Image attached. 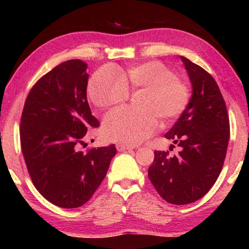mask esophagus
Instances as JSON below:
<instances>
[{
    "instance_id": "esophagus-1",
    "label": "esophagus",
    "mask_w": 249,
    "mask_h": 249,
    "mask_svg": "<svg viewBox=\"0 0 249 249\" xmlns=\"http://www.w3.org/2000/svg\"><path fill=\"white\" fill-rule=\"evenodd\" d=\"M133 147L132 146H128V145H124V144H116V149L119 151H125L127 149H132Z\"/></svg>"
}]
</instances>
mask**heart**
I'll use <instances>...</instances> for the list:
<instances>
[{
  "label": "heart",
  "mask_w": 249,
  "mask_h": 249,
  "mask_svg": "<svg viewBox=\"0 0 249 249\" xmlns=\"http://www.w3.org/2000/svg\"><path fill=\"white\" fill-rule=\"evenodd\" d=\"M128 87L142 90L140 107H117L103 122L104 136L126 145L149 137L157 128L158 117L170 121L182 114L191 98L189 84L160 61L144 62L122 72L115 66H104L91 77L88 93L96 107H108L128 99Z\"/></svg>",
  "instance_id": "b5f03b06"
}]
</instances>
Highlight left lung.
Returning <instances> with one entry per match:
<instances>
[{
    "label": "left lung",
    "mask_w": 249,
    "mask_h": 249,
    "mask_svg": "<svg viewBox=\"0 0 249 249\" xmlns=\"http://www.w3.org/2000/svg\"><path fill=\"white\" fill-rule=\"evenodd\" d=\"M181 59L193 93L187 108L165 135L181 151L170 156L168 150H155L148 168L149 180L159 196L177 205L196 202L213 187L224 165L230 138L229 114L216 81L202 67L182 56Z\"/></svg>",
    "instance_id": "8db88e82"
}]
</instances>
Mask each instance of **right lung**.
<instances>
[{"mask_svg": "<svg viewBox=\"0 0 249 249\" xmlns=\"http://www.w3.org/2000/svg\"><path fill=\"white\" fill-rule=\"evenodd\" d=\"M79 59L62 62L34 84L25 101L19 136L35 188L50 203H87L107 176L115 145L81 151L88 129L98 127L87 100L89 74Z\"/></svg>", "mask_w": 249, "mask_h": 249, "instance_id": "right-lung-1", "label": "right lung"}]
</instances>
